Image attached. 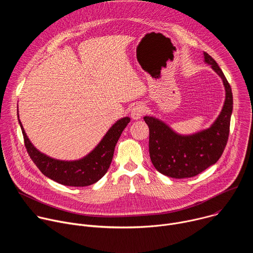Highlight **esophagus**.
I'll return each instance as SVG.
<instances>
[{
	"mask_svg": "<svg viewBox=\"0 0 253 253\" xmlns=\"http://www.w3.org/2000/svg\"><path fill=\"white\" fill-rule=\"evenodd\" d=\"M144 111H145V106L143 104H136L131 110V118L133 120H139L142 117Z\"/></svg>",
	"mask_w": 253,
	"mask_h": 253,
	"instance_id": "1",
	"label": "esophagus"
}]
</instances>
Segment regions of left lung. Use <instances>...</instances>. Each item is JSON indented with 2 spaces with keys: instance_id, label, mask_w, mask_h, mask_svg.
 I'll return each instance as SVG.
<instances>
[{
  "instance_id": "1",
  "label": "left lung",
  "mask_w": 253,
  "mask_h": 253,
  "mask_svg": "<svg viewBox=\"0 0 253 253\" xmlns=\"http://www.w3.org/2000/svg\"><path fill=\"white\" fill-rule=\"evenodd\" d=\"M209 65L223 83L225 100L222 109L209 128L192 134H179L168 124L154 116H145L149 127V154L157 171L171 178L193 177L221 157L228 140L233 97L222 70L215 60L203 53Z\"/></svg>"
}]
</instances>
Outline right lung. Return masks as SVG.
Wrapping results in <instances>:
<instances>
[{"mask_svg":"<svg viewBox=\"0 0 253 253\" xmlns=\"http://www.w3.org/2000/svg\"><path fill=\"white\" fill-rule=\"evenodd\" d=\"M18 120L24 136L27 151L40 171L54 181L73 187H84L96 183L106 174L112 162L115 146L123 130L130 122L129 117L117 120L103 136L97 146L78 160H59L36 148L28 138L24 127Z\"/></svg>","mask_w":253,"mask_h":253,"instance_id":"obj_1","label":"right lung"}]
</instances>
